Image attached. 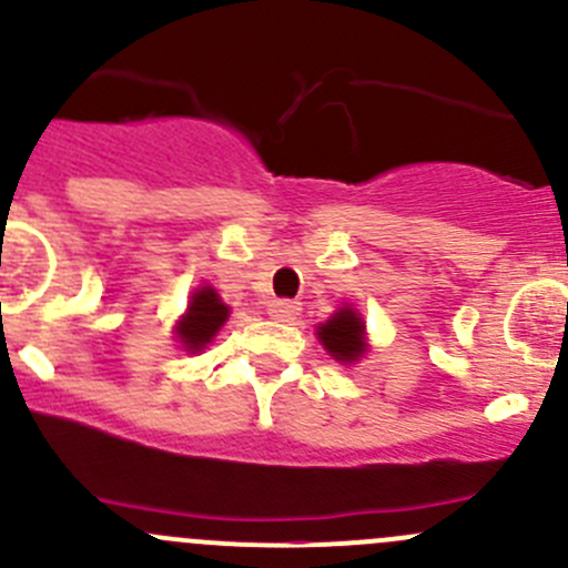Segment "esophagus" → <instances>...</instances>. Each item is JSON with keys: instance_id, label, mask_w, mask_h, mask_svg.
Here are the masks:
<instances>
[{"instance_id": "34e87169", "label": "esophagus", "mask_w": 568, "mask_h": 568, "mask_svg": "<svg viewBox=\"0 0 568 568\" xmlns=\"http://www.w3.org/2000/svg\"><path fill=\"white\" fill-rule=\"evenodd\" d=\"M300 302H291V300H272L268 302V316L274 321H294L300 316Z\"/></svg>"}]
</instances>
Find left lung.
Listing matches in <instances>:
<instances>
[{"mask_svg": "<svg viewBox=\"0 0 568 568\" xmlns=\"http://www.w3.org/2000/svg\"><path fill=\"white\" fill-rule=\"evenodd\" d=\"M318 341L324 343L326 352L341 363H352V359L365 354V324L352 307H343L332 316L326 324L318 326Z\"/></svg>", "mask_w": 568, "mask_h": 568, "instance_id": "1", "label": "left lung"}]
</instances>
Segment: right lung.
I'll use <instances>...</instances> for the list:
<instances>
[{"label": "right lung", "instance_id": "right-lung-1", "mask_svg": "<svg viewBox=\"0 0 568 568\" xmlns=\"http://www.w3.org/2000/svg\"><path fill=\"white\" fill-rule=\"evenodd\" d=\"M227 321V305H222L220 294L211 285L194 291L192 302H189V313L178 324V337L186 348L200 352L211 337L220 332V326Z\"/></svg>", "mask_w": 568, "mask_h": 568}]
</instances>
